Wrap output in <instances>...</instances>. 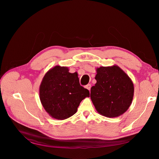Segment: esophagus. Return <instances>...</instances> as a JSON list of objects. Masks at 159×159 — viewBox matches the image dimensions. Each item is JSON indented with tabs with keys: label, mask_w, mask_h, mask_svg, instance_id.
<instances>
[{
	"label": "esophagus",
	"mask_w": 159,
	"mask_h": 159,
	"mask_svg": "<svg viewBox=\"0 0 159 159\" xmlns=\"http://www.w3.org/2000/svg\"><path fill=\"white\" fill-rule=\"evenodd\" d=\"M91 84H88L87 85L85 86V88H87L89 91H90V89H91Z\"/></svg>",
	"instance_id": "esophagus-1"
}]
</instances>
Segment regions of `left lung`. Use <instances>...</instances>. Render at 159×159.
Listing matches in <instances>:
<instances>
[{"mask_svg": "<svg viewBox=\"0 0 159 159\" xmlns=\"http://www.w3.org/2000/svg\"><path fill=\"white\" fill-rule=\"evenodd\" d=\"M97 82L91 88L90 98L97 111L107 117H117L131 105L134 85L129 75L117 65L96 69Z\"/></svg>", "mask_w": 159, "mask_h": 159, "instance_id": "1", "label": "left lung"}]
</instances>
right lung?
Segmentation results:
<instances>
[{
  "label": "right lung",
  "instance_id": "obj_1",
  "mask_svg": "<svg viewBox=\"0 0 159 159\" xmlns=\"http://www.w3.org/2000/svg\"><path fill=\"white\" fill-rule=\"evenodd\" d=\"M43 107L52 118L64 120L74 115L89 91L80 84L77 72L68 67L56 66L46 72L39 89Z\"/></svg>",
  "mask_w": 159,
  "mask_h": 159
}]
</instances>
